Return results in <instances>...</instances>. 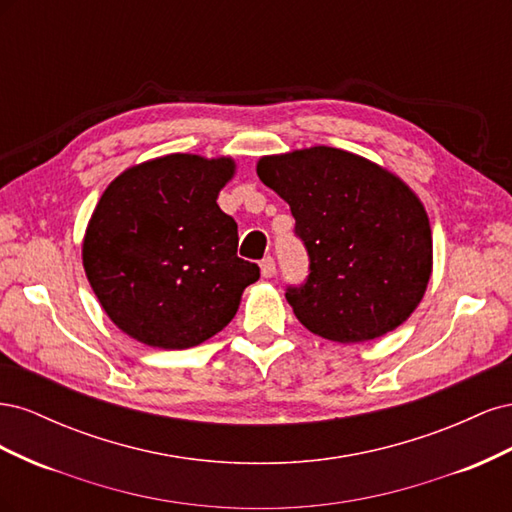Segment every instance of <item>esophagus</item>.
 Here are the masks:
<instances>
[{
	"label": "esophagus",
	"mask_w": 512,
	"mask_h": 512,
	"mask_svg": "<svg viewBox=\"0 0 512 512\" xmlns=\"http://www.w3.org/2000/svg\"><path fill=\"white\" fill-rule=\"evenodd\" d=\"M260 273H262V277H273V275H275V260H273L271 256L262 258V262H260Z\"/></svg>",
	"instance_id": "1"
}]
</instances>
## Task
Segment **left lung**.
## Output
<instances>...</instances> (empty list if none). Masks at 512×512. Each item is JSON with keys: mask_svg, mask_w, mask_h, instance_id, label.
Listing matches in <instances>:
<instances>
[{"mask_svg": "<svg viewBox=\"0 0 512 512\" xmlns=\"http://www.w3.org/2000/svg\"><path fill=\"white\" fill-rule=\"evenodd\" d=\"M256 170L305 245L309 275L286 286L305 329L359 344L408 320L431 275V228L404 181L335 147L262 158Z\"/></svg>", "mask_w": 512, "mask_h": 512, "instance_id": "obj_1", "label": "left lung"}]
</instances>
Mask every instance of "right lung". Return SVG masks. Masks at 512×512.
<instances>
[{"mask_svg": "<svg viewBox=\"0 0 512 512\" xmlns=\"http://www.w3.org/2000/svg\"><path fill=\"white\" fill-rule=\"evenodd\" d=\"M232 173L230 158L173 153L108 185L85 232L83 265L123 333L183 350L235 318L260 269L237 256V222L215 203Z\"/></svg>", "mask_w": 512, "mask_h": 512, "instance_id": "1", "label": "right lung"}]
</instances>
